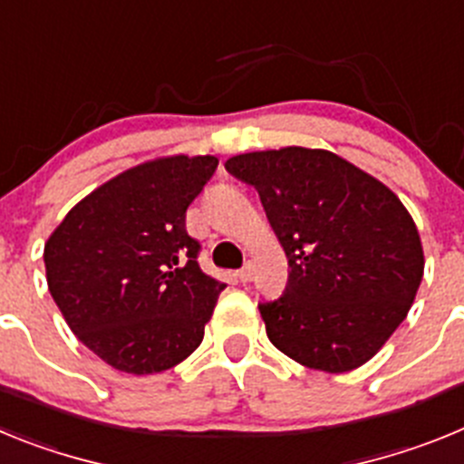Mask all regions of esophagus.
<instances>
[{
	"mask_svg": "<svg viewBox=\"0 0 464 464\" xmlns=\"http://www.w3.org/2000/svg\"><path fill=\"white\" fill-rule=\"evenodd\" d=\"M237 278H239L241 283H248L253 278V265H246L244 269H239V272H237Z\"/></svg>",
	"mask_w": 464,
	"mask_h": 464,
	"instance_id": "esophagus-1",
	"label": "esophagus"
}]
</instances>
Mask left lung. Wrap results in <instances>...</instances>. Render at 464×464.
<instances>
[{"mask_svg":"<svg viewBox=\"0 0 464 464\" xmlns=\"http://www.w3.org/2000/svg\"><path fill=\"white\" fill-rule=\"evenodd\" d=\"M225 169L260 195L288 257V283L260 302L267 337L311 370L364 364L407 318L423 246L392 190L321 149L235 155Z\"/></svg>","mask_w":464,"mask_h":464,"instance_id":"1","label":"left lung"}]
</instances>
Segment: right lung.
I'll return each instance as SVG.
<instances>
[{
    "label": "right lung",
    "mask_w": 464,
    "mask_h": 464,
    "mask_svg": "<svg viewBox=\"0 0 464 464\" xmlns=\"http://www.w3.org/2000/svg\"><path fill=\"white\" fill-rule=\"evenodd\" d=\"M216 167L213 155L143 162L81 199L48 239L57 309L113 370L165 372L202 343L225 283L199 267L186 211Z\"/></svg>",
    "instance_id": "obj_1"
}]
</instances>
